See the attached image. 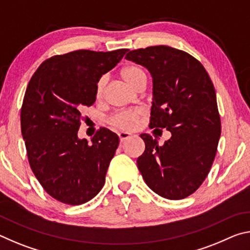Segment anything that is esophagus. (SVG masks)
Instances as JSON below:
<instances>
[{"label": "esophagus", "instance_id": "esophagus-1", "mask_svg": "<svg viewBox=\"0 0 250 250\" xmlns=\"http://www.w3.org/2000/svg\"><path fill=\"white\" fill-rule=\"evenodd\" d=\"M118 135H119V139H120L121 143L126 141V140H129V139L132 137L131 133H129V132H119V133H118Z\"/></svg>", "mask_w": 250, "mask_h": 250}]
</instances>
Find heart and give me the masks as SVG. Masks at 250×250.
Returning a JSON list of instances; mask_svg holds the SVG:
<instances>
[{
    "mask_svg": "<svg viewBox=\"0 0 250 250\" xmlns=\"http://www.w3.org/2000/svg\"><path fill=\"white\" fill-rule=\"evenodd\" d=\"M120 75L125 82L130 84L132 88H137L142 82H146V75L141 67L135 65L125 66L121 69ZM105 84H107V77L103 76L98 79L96 83V98L100 99L104 96ZM141 115V111L138 109L134 110H125V111L117 112L112 115L108 119V122L113 126H117L119 129H130L137 122L139 117Z\"/></svg>",
    "mask_w": 250,
    "mask_h": 250,
    "instance_id": "obj_1",
    "label": "heart"
}]
</instances>
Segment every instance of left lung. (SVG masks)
<instances>
[{
	"mask_svg": "<svg viewBox=\"0 0 250 250\" xmlns=\"http://www.w3.org/2000/svg\"><path fill=\"white\" fill-rule=\"evenodd\" d=\"M125 59L145 66L153 78L150 128L172 134L163 146L140 134L146 150L137 160L139 171L160 196L188 197L208 174L221 137L214 84L196 58L170 46L131 50Z\"/></svg>",
	"mask_w": 250,
	"mask_h": 250,
	"instance_id": "left-lung-1",
	"label": "left lung"
}]
</instances>
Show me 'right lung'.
Wrapping results in <instances>:
<instances>
[{
    "label": "right lung",
    "mask_w": 250,
    "mask_h": 250,
    "mask_svg": "<svg viewBox=\"0 0 250 250\" xmlns=\"http://www.w3.org/2000/svg\"><path fill=\"white\" fill-rule=\"evenodd\" d=\"M128 49H80L44 62L27 84L21 110V129L29 166L55 200L80 205L103 188L119 137L103 128L89 145L80 140L82 110L96 101V83L116 67Z\"/></svg>",
    "instance_id": "right-lung-1"
}]
</instances>
